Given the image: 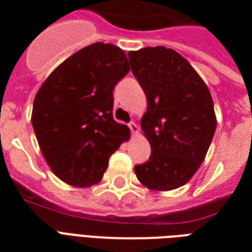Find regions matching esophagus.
Listing matches in <instances>:
<instances>
[{
  "label": "esophagus",
  "instance_id": "1",
  "mask_svg": "<svg viewBox=\"0 0 252 252\" xmlns=\"http://www.w3.org/2000/svg\"><path fill=\"white\" fill-rule=\"evenodd\" d=\"M128 127H130V130H131V132L134 134V135L139 132V127H138V125H136L135 122H130V124H128Z\"/></svg>",
  "mask_w": 252,
  "mask_h": 252
}]
</instances>
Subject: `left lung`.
<instances>
[{"mask_svg": "<svg viewBox=\"0 0 252 252\" xmlns=\"http://www.w3.org/2000/svg\"><path fill=\"white\" fill-rule=\"evenodd\" d=\"M131 71L147 97L140 127L151 158L134 170L154 191H170L192 178L206 158L216 130L207 84L176 50L147 46L128 52Z\"/></svg>", "mask_w": 252, "mask_h": 252, "instance_id": "left-lung-1", "label": "left lung"}]
</instances>
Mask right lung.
Masks as SVG:
<instances>
[{"mask_svg":"<svg viewBox=\"0 0 252 252\" xmlns=\"http://www.w3.org/2000/svg\"><path fill=\"white\" fill-rule=\"evenodd\" d=\"M130 70L113 44L94 43L57 66L36 94L32 127L52 172L74 187L102 180L110 155L130 139L113 120V90Z\"/></svg>","mask_w":252,"mask_h":252,"instance_id":"add662e5","label":"right lung"}]
</instances>
